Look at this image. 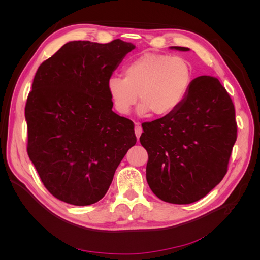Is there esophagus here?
<instances>
[{"instance_id": "obj_1", "label": "esophagus", "mask_w": 260, "mask_h": 260, "mask_svg": "<svg viewBox=\"0 0 260 260\" xmlns=\"http://www.w3.org/2000/svg\"><path fill=\"white\" fill-rule=\"evenodd\" d=\"M135 131H136L137 138L140 139L141 133H142V127H141V123L140 122H136V129H135Z\"/></svg>"}]
</instances>
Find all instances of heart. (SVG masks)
Segmentation results:
<instances>
[{
	"instance_id": "obj_1",
	"label": "heart",
	"mask_w": 260,
	"mask_h": 260,
	"mask_svg": "<svg viewBox=\"0 0 260 260\" xmlns=\"http://www.w3.org/2000/svg\"><path fill=\"white\" fill-rule=\"evenodd\" d=\"M123 76H111L106 82L115 111L122 116L131 113L138 94L140 115L167 116L182 104L192 84L190 62L161 53L140 55L124 66Z\"/></svg>"
}]
</instances>
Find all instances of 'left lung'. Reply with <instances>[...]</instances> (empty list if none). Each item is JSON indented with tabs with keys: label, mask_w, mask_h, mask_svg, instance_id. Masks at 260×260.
Returning a JSON list of instances; mask_svg holds the SVG:
<instances>
[{
	"label": "left lung",
	"mask_w": 260,
	"mask_h": 260,
	"mask_svg": "<svg viewBox=\"0 0 260 260\" xmlns=\"http://www.w3.org/2000/svg\"><path fill=\"white\" fill-rule=\"evenodd\" d=\"M142 127L140 142L148 154L146 180L161 201L194 203L225 176L238 125L233 102L217 78H195L174 113Z\"/></svg>",
	"instance_id": "obj_1"
}]
</instances>
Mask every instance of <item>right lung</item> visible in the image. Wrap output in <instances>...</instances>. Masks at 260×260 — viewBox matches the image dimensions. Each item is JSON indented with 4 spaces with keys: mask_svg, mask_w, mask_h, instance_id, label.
<instances>
[{
    "mask_svg": "<svg viewBox=\"0 0 260 260\" xmlns=\"http://www.w3.org/2000/svg\"><path fill=\"white\" fill-rule=\"evenodd\" d=\"M136 46L72 41L39 66L25 107L27 152L54 198L86 206L104 198L137 143L135 124L112 111L106 82Z\"/></svg>",
    "mask_w": 260,
    "mask_h": 260,
    "instance_id": "obj_1",
    "label": "right lung"
}]
</instances>
